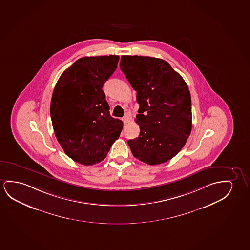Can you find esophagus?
I'll return each instance as SVG.
<instances>
[{
    "instance_id": "34e87169",
    "label": "esophagus",
    "mask_w": 250,
    "mask_h": 250,
    "mask_svg": "<svg viewBox=\"0 0 250 250\" xmlns=\"http://www.w3.org/2000/svg\"><path fill=\"white\" fill-rule=\"evenodd\" d=\"M123 120L124 124L129 123L130 121V116L125 115L124 117L123 120Z\"/></svg>"
}]
</instances>
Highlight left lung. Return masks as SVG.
Masks as SVG:
<instances>
[{
    "mask_svg": "<svg viewBox=\"0 0 250 250\" xmlns=\"http://www.w3.org/2000/svg\"><path fill=\"white\" fill-rule=\"evenodd\" d=\"M120 69L137 91L138 138L128 140L143 163H166L180 152L192 130L191 94L184 79L161 58L122 56Z\"/></svg>",
    "mask_w": 250,
    "mask_h": 250,
    "instance_id": "left-lung-1",
    "label": "left lung"
}]
</instances>
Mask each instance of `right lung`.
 <instances>
[{
	"label": "right lung",
	"mask_w": 250,
	"mask_h": 250,
	"mask_svg": "<svg viewBox=\"0 0 250 250\" xmlns=\"http://www.w3.org/2000/svg\"><path fill=\"white\" fill-rule=\"evenodd\" d=\"M116 55L84 57L59 77L51 97V122L66 155L86 166L105 159L123 122L112 118L102 87L117 69Z\"/></svg>",
	"instance_id": "obj_1"
}]
</instances>
